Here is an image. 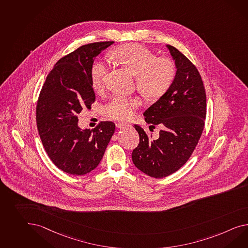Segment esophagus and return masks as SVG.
Returning <instances> with one entry per match:
<instances>
[{
  "label": "esophagus",
  "instance_id": "esophagus-1",
  "mask_svg": "<svg viewBox=\"0 0 248 248\" xmlns=\"http://www.w3.org/2000/svg\"><path fill=\"white\" fill-rule=\"evenodd\" d=\"M116 126L118 128H126V127H130V125L129 124H127V123H122V122H119V123H117L116 124Z\"/></svg>",
  "mask_w": 248,
  "mask_h": 248
}]
</instances>
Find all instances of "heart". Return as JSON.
<instances>
[{"instance_id":"obj_1","label":"heart","mask_w":248,"mask_h":248,"mask_svg":"<svg viewBox=\"0 0 248 248\" xmlns=\"http://www.w3.org/2000/svg\"><path fill=\"white\" fill-rule=\"evenodd\" d=\"M115 59L136 77L137 88L148 98H159L169 89L175 75L170 59L156 56L142 45L125 44L115 49ZM108 66L102 60H95L91 67V80L95 91H101L108 75ZM139 106L137 100L116 96L105 106L106 113L116 120H127Z\"/></svg>"}]
</instances>
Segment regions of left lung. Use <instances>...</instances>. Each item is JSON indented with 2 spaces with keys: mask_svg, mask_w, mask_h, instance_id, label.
<instances>
[{
  "mask_svg": "<svg viewBox=\"0 0 248 248\" xmlns=\"http://www.w3.org/2000/svg\"><path fill=\"white\" fill-rule=\"evenodd\" d=\"M167 49L174 61L176 73L169 89L144 112L151 127H163L151 139L135 125L140 144L132 152L135 166L154 178L168 176L190 158L202 136L206 118V93L197 68L170 45Z\"/></svg>",
  "mask_w": 248,
  "mask_h": 248,
  "instance_id": "8db88e82",
  "label": "left lung"
}]
</instances>
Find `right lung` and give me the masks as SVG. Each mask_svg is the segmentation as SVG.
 <instances>
[{
  "label": "right lung",
  "mask_w": 248,
  "mask_h": 248,
  "mask_svg": "<svg viewBox=\"0 0 248 248\" xmlns=\"http://www.w3.org/2000/svg\"><path fill=\"white\" fill-rule=\"evenodd\" d=\"M113 43L84 45L59 59L38 97L36 114L40 140L51 161L66 173L83 175L95 169L114 134L113 122L102 121L93 130L82 129L77 117L95 101L92 64Z\"/></svg>",
  "instance_id": "1"
}]
</instances>
